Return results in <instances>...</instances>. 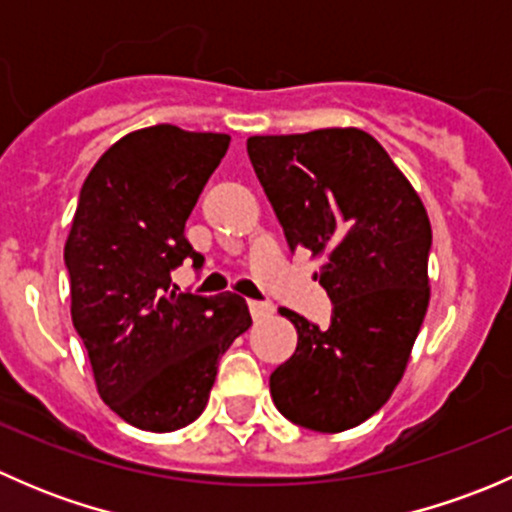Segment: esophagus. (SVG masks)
I'll list each match as a JSON object with an SVG mask.
<instances>
[{"instance_id":"34e87169","label":"esophagus","mask_w":512,"mask_h":512,"mask_svg":"<svg viewBox=\"0 0 512 512\" xmlns=\"http://www.w3.org/2000/svg\"><path fill=\"white\" fill-rule=\"evenodd\" d=\"M247 307H250V314L255 322H260V319L272 317V314H275V307H272L270 302H257V299H250V302H247Z\"/></svg>"}]
</instances>
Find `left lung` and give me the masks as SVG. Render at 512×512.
<instances>
[{
	"label": "left lung",
	"mask_w": 512,
	"mask_h": 512,
	"mask_svg": "<svg viewBox=\"0 0 512 512\" xmlns=\"http://www.w3.org/2000/svg\"><path fill=\"white\" fill-rule=\"evenodd\" d=\"M247 156L289 250L324 257L314 280L334 304L327 329L280 309L297 329V349L272 371V401L297 426L347 431L394 394L426 317V208L359 128L252 136Z\"/></svg>",
	"instance_id": "1"
}]
</instances>
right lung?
I'll return each mask as SVG.
<instances>
[{
  "mask_svg": "<svg viewBox=\"0 0 512 512\" xmlns=\"http://www.w3.org/2000/svg\"><path fill=\"white\" fill-rule=\"evenodd\" d=\"M230 146L170 123L113 143L81 188L64 262L71 319L101 399L131 426L168 433L208 404L218 359L252 324L240 294L175 292L183 260L203 267L185 220Z\"/></svg>",
  "mask_w": 512,
  "mask_h": 512,
  "instance_id": "obj_1",
  "label": "right lung"
}]
</instances>
